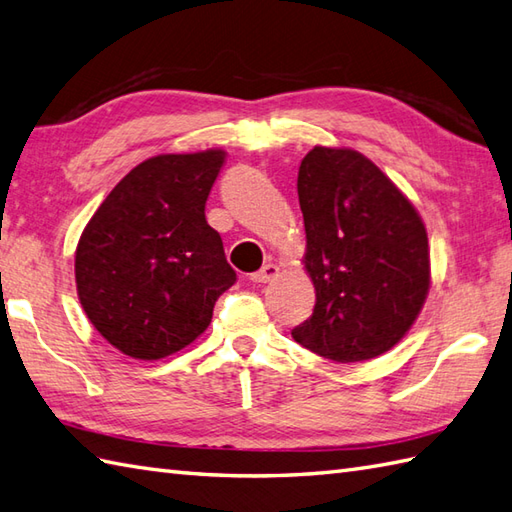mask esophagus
I'll list each match as a JSON object with an SVG mask.
<instances>
[{"label": "esophagus", "mask_w": 512, "mask_h": 512, "mask_svg": "<svg viewBox=\"0 0 512 512\" xmlns=\"http://www.w3.org/2000/svg\"><path fill=\"white\" fill-rule=\"evenodd\" d=\"M278 265L269 263V265H263V269L256 271V274L249 276V280L254 282V285H267V282H271L274 278H278Z\"/></svg>", "instance_id": "1"}]
</instances>
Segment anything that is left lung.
<instances>
[{
    "instance_id": "left-lung-1",
    "label": "left lung",
    "mask_w": 512,
    "mask_h": 512,
    "mask_svg": "<svg viewBox=\"0 0 512 512\" xmlns=\"http://www.w3.org/2000/svg\"><path fill=\"white\" fill-rule=\"evenodd\" d=\"M315 309L291 335L337 363L368 361L410 331L431 285L425 223L366 155L315 146L298 173Z\"/></svg>"
}]
</instances>
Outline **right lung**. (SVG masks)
<instances>
[{"instance_id": "right-lung-1", "label": "right lung", "mask_w": 512, "mask_h": 512, "mask_svg": "<svg viewBox=\"0 0 512 512\" xmlns=\"http://www.w3.org/2000/svg\"><path fill=\"white\" fill-rule=\"evenodd\" d=\"M225 155L149 157L118 181L78 238V300L122 355L155 361L186 348L236 282L221 236L206 221Z\"/></svg>"}]
</instances>
